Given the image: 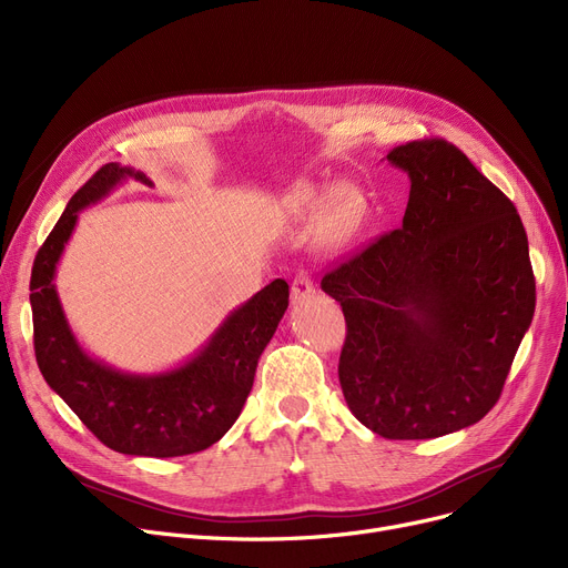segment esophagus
<instances>
[{"instance_id":"34e87169","label":"esophagus","mask_w":568,"mask_h":568,"mask_svg":"<svg viewBox=\"0 0 568 568\" xmlns=\"http://www.w3.org/2000/svg\"><path fill=\"white\" fill-rule=\"evenodd\" d=\"M315 292L313 287V278L308 274H296L292 281V302L300 304Z\"/></svg>"}]
</instances>
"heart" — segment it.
<instances>
[{"label": "heart", "instance_id": "1", "mask_svg": "<svg viewBox=\"0 0 568 568\" xmlns=\"http://www.w3.org/2000/svg\"><path fill=\"white\" fill-rule=\"evenodd\" d=\"M334 206V223L341 234H349L362 223V204L354 200V195L347 189H341Z\"/></svg>", "mask_w": 568, "mask_h": 568}]
</instances>
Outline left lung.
<instances>
[{
	"label": "left lung",
	"instance_id": "left-lung-1",
	"mask_svg": "<svg viewBox=\"0 0 568 568\" xmlns=\"http://www.w3.org/2000/svg\"><path fill=\"white\" fill-rule=\"evenodd\" d=\"M386 161L409 176L403 225L332 268L343 306L347 407L386 439L467 428L497 403L529 329L536 285L514 202L446 140Z\"/></svg>",
	"mask_w": 568,
	"mask_h": 568
}]
</instances>
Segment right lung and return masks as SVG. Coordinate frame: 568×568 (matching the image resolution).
<instances>
[{"instance_id": "right-lung-1", "label": "right lung", "mask_w": 568, "mask_h": 568, "mask_svg": "<svg viewBox=\"0 0 568 568\" xmlns=\"http://www.w3.org/2000/svg\"><path fill=\"white\" fill-rule=\"evenodd\" d=\"M126 179L152 186V179L140 170L103 165L69 200L37 253L29 281L37 364L50 389L112 452L146 458L189 456L216 444L242 414L260 354L287 311L290 285L276 278L253 294L182 366L138 375L103 364L71 332L54 274L82 209Z\"/></svg>"}]
</instances>
